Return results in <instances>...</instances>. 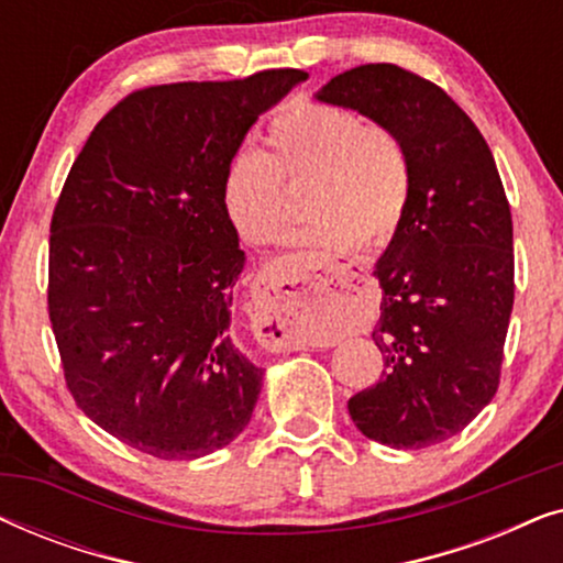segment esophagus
<instances>
[{
  "label": "esophagus",
  "mask_w": 563,
  "mask_h": 563,
  "mask_svg": "<svg viewBox=\"0 0 563 563\" xmlns=\"http://www.w3.org/2000/svg\"><path fill=\"white\" fill-rule=\"evenodd\" d=\"M295 256H282L261 268L253 287V328L272 349L302 345V320L310 312L333 307L349 279L351 264L325 258L310 272L297 274Z\"/></svg>",
  "instance_id": "34e87169"
}]
</instances>
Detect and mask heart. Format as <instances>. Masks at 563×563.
I'll list each match as a JSON object with an SVG mask.
<instances>
[{"mask_svg":"<svg viewBox=\"0 0 563 563\" xmlns=\"http://www.w3.org/2000/svg\"><path fill=\"white\" fill-rule=\"evenodd\" d=\"M268 151L238 148L220 181L222 212L245 243L276 238L305 184L295 241L325 251L387 245L412 199V161L395 130L328 102H297L266 128Z\"/></svg>","mask_w":563,"mask_h":563,"instance_id":"b5f03b06","label":"heart"}]
</instances>
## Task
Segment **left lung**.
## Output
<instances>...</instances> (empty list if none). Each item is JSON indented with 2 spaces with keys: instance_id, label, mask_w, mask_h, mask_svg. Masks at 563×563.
Returning <instances> with one entry per match:
<instances>
[{
  "instance_id": "8db88e82",
  "label": "left lung",
  "mask_w": 563,
  "mask_h": 563,
  "mask_svg": "<svg viewBox=\"0 0 563 563\" xmlns=\"http://www.w3.org/2000/svg\"><path fill=\"white\" fill-rule=\"evenodd\" d=\"M318 99L391 128L410 153V210L374 272L384 379L353 395L349 412L376 443L428 449L461 433L499 387L515 299L510 202L479 128L433 81L366 64Z\"/></svg>"
}]
</instances>
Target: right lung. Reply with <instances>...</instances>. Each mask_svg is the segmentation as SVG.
<instances>
[{"label": "right lung", "mask_w": 563, "mask_h": 563, "mask_svg": "<svg viewBox=\"0 0 563 563\" xmlns=\"http://www.w3.org/2000/svg\"><path fill=\"white\" fill-rule=\"evenodd\" d=\"M299 68L120 99L51 220L48 318L74 402L148 456L199 459L243 433L264 368L235 345L245 253L220 202L228 158Z\"/></svg>", "instance_id": "add662e5"}]
</instances>
